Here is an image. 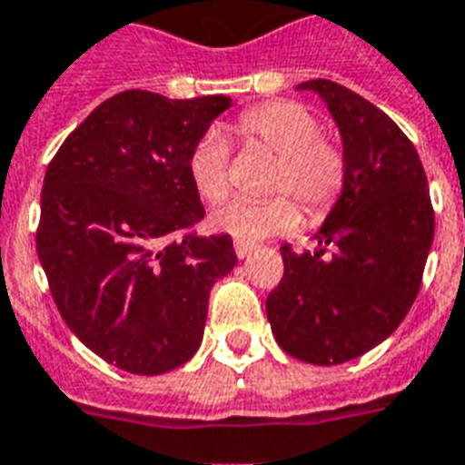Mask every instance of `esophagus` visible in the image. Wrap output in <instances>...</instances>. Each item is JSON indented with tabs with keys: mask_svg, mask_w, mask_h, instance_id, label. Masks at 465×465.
Returning <instances> with one entry per match:
<instances>
[{
	"mask_svg": "<svg viewBox=\"0 0 465 465\" xmlns=\"http://www.w3.org/2000/svg\"><path fill=\"white\" fill-rule=\"evenodd\" d=\"M254 249H256V244H252V242H240V240L235 242V254L240 256V259H247V256L252 254Z\"/></svg>",
	"mask_w": 465,
	"mask_h": 465,
	"instance_id": "obj_1",
	"label": "esophagus"
}]
</instances>
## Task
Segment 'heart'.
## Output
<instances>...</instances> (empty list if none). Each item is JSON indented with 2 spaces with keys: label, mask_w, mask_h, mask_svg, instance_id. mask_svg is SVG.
Wrapping results in <instances>:
<instances>
[{
  "label": "heart",
  "mask_w": 465,
  "mask_h": 465,
  "mask_svg": "<svg viewBox=\"0 0 465 465\" xmlns=\"http://www.w3.org/2000/svg\"><path fill=\"white\" fill-rule=\"evenodd\" d=\"M232 130L244 144L268 149L278 156L271 190L297 199L309 218H323L347 183V156L340 142L321 133L316 114L297 102L256 104L242 111ZM230 147L221 133L209 130L194 142L187 156V175L204 202H221L230 190ZM287 194L266 202L230 199L211 213V225L240 242L297 228L299 209Z\"/></svg>",
  "instance_id": "obj_1"
}]
</instances>
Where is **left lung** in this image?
Instances as JSON below:
<instances>
[{"label":"left lung","mask_w":465,"mask_h":465,"mask_svg":"<svg viewBox=\"0 0 465 465\" xmlns=\"http://www.w3.org/2000/svg\"><path fill=\"white\" fill-rule=\"evenodd\" d=\"M342 135L347 183L313 252L280 247L285 273L266 299L278 344L299 361L335 366L378 347L420 290L435 235L428 178L397 123L349 87L306 80Z\"/></svg>","instance_id":"8db88e82"}]
</instances>
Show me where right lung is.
Masks as SVG:
<instances>
[{
	"mask_svg": "<svg viewBox=\"0 0 465 465\" xmlns=\"http://www.w3.org/2000/svg\"><path fill=\"white\" fill-rule=\"evenodd\" d=\"M230 97L125 90L49 161L37 256L61 318L111 366L161 375L194 356L209 292L237 263L230 235H197L187 156Z\"/></svg>",
	"mask_w": 465,
	"mask_h": 465,
	"instance_id": "right-lung-1",
	"label": "right lung"
}]
</instances>
